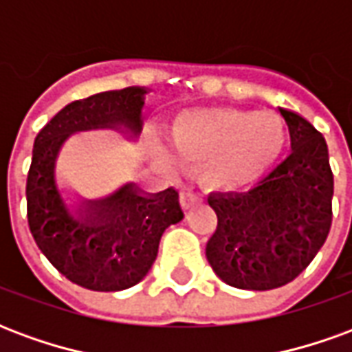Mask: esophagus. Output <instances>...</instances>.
Listing matches in <instances>:
<instances>
[{"mask_svg": "<svg viewBox=\"0 0 352 352\" xmlns=\"http://www.w3.org/2000/svg\"><path fill=\"white\" fill-rule=\"evenodd\" d=\"M198 196L196 194H192V192H181V206H183L184 211H188L192 209L194 204H198Z\"/></svg>", "mask_w": 352, "mask_h": 352, "instance_id": "1", "label": "esophagus"}]
</instances>
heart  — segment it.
<instances>
[{"instance_id":"b5f03b06","label":"heart","mask_w":352,"mask_h":352,"mask_svg":"<svg viewBox=\"0 0 352 352\" xmlns=\"http://www.w3.org/2000/svg\"><path fill=\"white\" fill-rule=\"evenodd\" d=\"M169 141L179 158L198 166L204 184L234 190L260 181L279 162L288 145V126L273 111L204 107L179 116ZM175 153L156 146L164 166H175Z\"/></svg>"}]
</instances>
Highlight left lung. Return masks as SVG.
<instances>
[{
  "instance_id": "1",
  "label": "left lung",
  "mask_w": 352,
  "mask_h": 352,
  "mask_svg": "<svg viewBox=\"0 0 352 352\" xmlns=\"http://www.w3.org/2000/svg\"><path fill=\"white\" fill-rule=\"evenodd\" d=\"M277 111L288 124L290 156L256 188L207 198L219 219L207 262L241 290H272L296 279L332 226L333 173L324 135L294 111Z\"/></svg>"
}]
</instances>
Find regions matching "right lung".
I'll use <instances>...</instances> for the list:
<instances>
[{
  "mask_svg": "<svg viewBox=\"0 0 352 352\" xmlns=\"http://www.w3.org/2000/svg\"><path fill=\"white\" fill-rule=\"evenodd\" d=\"M148 92L130 87L73 101L34 141L26 183L30 232L50 264L88 290L116 292L138 285L153 267L162 234L184 219L173 186L148 194L126 181L101 198H82L58 183V158L75 133L115 130L138 141Z\"/></svg>",
  "mask_w": 352,
  "mask_h": 352,
  "instance_id": "obj_1",
  "label": "right lung"
}]
</instances>
